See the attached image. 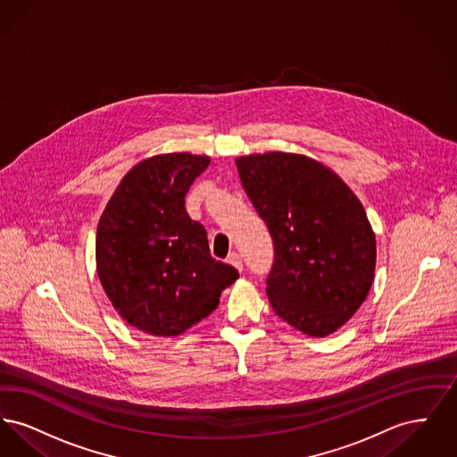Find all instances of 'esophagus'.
<instances>
[{"instance_id":"obj_1","label":"esophagus","mask_w":457,"mask_h":457,"mask_svg":"<svg viewBox=\"0 0 457 457\" xmlns=\"http://www.w3.org/2000/svg\"><path fill=\"white\" fill-rule=\"evenodd\" d=\"M228 263H231L233 267H237L238 270H243V261H241V257H239L238 253H229V257H228Z\"/></svg>"}]
</instances>
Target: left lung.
Here are the masks:
<instances>
[{
	"label": "left lung",
	"mask_w": 457,
	"mask_h": 457,
	"mask_svg": "<svg viewBox=\"0 0 457 457\" xmlns=\"http://www.w3.org/2000/svg\"><path fill=\"white\" fill-rule=\"evenodd\" d=\"M241 185L265 222L274 262L265 279L272 310L324 337L365 302L375 272V235L348 185L298 154L237 159Z\"/></svg>",
	"instance_id": "obj_1"
}]
</instances>
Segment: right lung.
Wrapping results in <instances>:
<instances>
[{"label": "right lung", "mask_w": 457, "mask_h": 457, "mask_svg": "<svg viewBox=\"0 0 457 457\" xmlns=\"http://www.w3.org/2000/svg\"><path fill=\"white\" fill-rule=\"evenodd\" d=\"M211 159L162 154L127 174L101 216L97 274L112 306L154 336H178L209 317L238 270L211 257L205 228L185 196Z\"/></svg>", "instance_id": "add662e5"}]
</instances>
